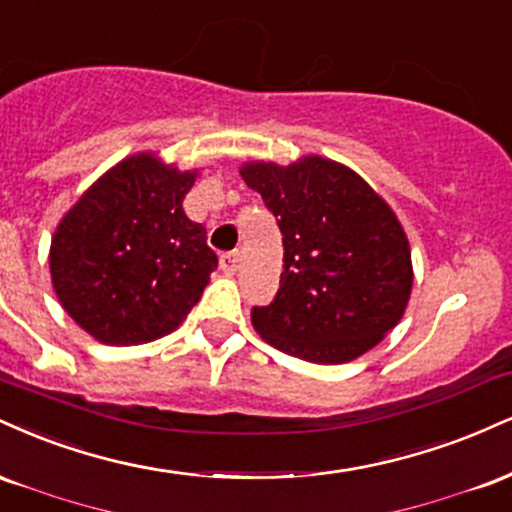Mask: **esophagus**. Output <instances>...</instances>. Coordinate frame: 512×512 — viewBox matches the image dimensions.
Masks as SVG:
<instances>
[{"instance_id":"obj_1","label":"esophagus","mask_w":512,"mask_h":512,"mask_svg":"<svg viewBox=\"0 0 512 512\" xmlns=\"http://www.w3.org/2000/svg\"><path fill=\"white\" fill-rule=\"evenodd\" d=\"M220 268L225 270L227 275L237 273V268H239V254H237V251H230V254H222L220 256Z\"/></svg>"}]
</instances>
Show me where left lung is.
I'll return each instance as SVG.
<instances>
[{
  "instance_id": "left-lung-1",
  "label": "left lung",
  "mask_w": 512,
  "mask_h": 512,
  "mask_svg": "<svg viewBox=\"0 0 512 512\" xmlns=\"http://www.w3.org/2000/svg\"><path fill=\"white\" fill-rule=\"evenodd\" d=\"M282 232L280 290L251 309L268 345L314 364L362 357L400 323L412 292V254L398 215L350 167L306 155L292 165L246 162Z\"/></svg>"
}]
</instances>
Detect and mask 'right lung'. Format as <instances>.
I'll list each match as a JSON object with an SVG mask.
<instances>
[{"mask_svg":"<svg viewBox=\"0 0 512 512\" xmlns=\"http://www.w3.org/2000/svg\"><path fill=\"white\" fill-rule=\"evenodd\" d=\"M153 153L107 170L57 225L50 275L59 304L105 345H143L179 328L218 256L182 201L196 182Z\"/></svg>","mask_w":512,"mask_h":512,"instance_id":"1","label":"right lung"}]
</instances>
